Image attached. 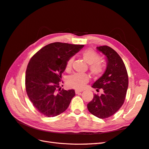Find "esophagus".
Wrapping results in <instances>:
<instances>
[{"label": "esophagus", "mask_w": 149, "mask_h": 149, "mask_svg": "<svg viewBox=\"0 0 149 149\" xmlns=\"http://www.w3.org/2000/svg\"><path fill=\"white\" fill-rule=\"evenodd\" d=\"M82 91H83L82 90H77V89H76V90H75V93L76 94H78L79 93H81Z\"/></svg>", "instance_id": "34e87169"}]
</instances>
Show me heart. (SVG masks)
<instances>
[{"label": "heart", "mask_w": 149, "mask_h": 149, "mask_svg": "<svg viewBox=\"0 0 149 149\" xmlns=\"http://www.w3.org/2000/svg\"><path fill=\"white\" fill-rule=\"evenodd\" d=\"M81 56L84 60L89 65V68L91 73L94 76H100L104 71V65L100 61V55L93 49H86L82 52ZM74 57L71 56L68 60L66 64V70L70 71L72 67ZM89 80V76L84 73H76L70 75L67 79V84L70 87L75 89H82Z\"/></svg>", "instance_id": "b5f03b06"}]
</instances>
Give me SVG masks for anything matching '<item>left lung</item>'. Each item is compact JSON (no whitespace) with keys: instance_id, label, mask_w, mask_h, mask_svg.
<instances>
[{"instance_id":"1","label":"left lung","mask_w":149,"mask_h":149,"mask_svg":"<svg viewBox=\"0 0 149 149\" xmlns=\"http://www.w3.org/2000/svg\"><path fill=\"white\" fill-rule=\"evenodd\" d=\"M97 49L106 57L107 66L104 73L92 86L97 91L103 90L101 96L94 94L88 105L92 114L100 119L109 118L123 106L128 88L127 70L120 56L108 46L97 47Z\"/></svg>"}]
</instances>
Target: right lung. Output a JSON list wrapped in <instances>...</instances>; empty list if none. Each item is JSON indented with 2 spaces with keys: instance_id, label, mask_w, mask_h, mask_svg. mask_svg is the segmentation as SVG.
<instances>
[{
  "instance_id": "right-lung-1",
  "label": "right lung",
  "mask_w": 149,
  "mask_h": 149,
  "mask_svg": "<svg viewBox=\"0 0 149 149\" xmlns=\"http://www.w3.org/2000/svg\"><path fill=\"white\" fill-rule=\"evenodd\" d=\"M84 45L55 42L45 46L30 59L26 70V94L34 107L47 117L61 114L74 96V89L60 88L68 60Z\"/></svg>"
}]
</instances>
